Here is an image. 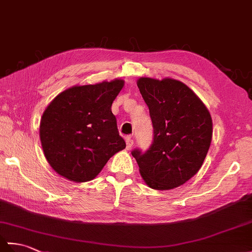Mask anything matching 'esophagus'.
I'll use <instances>...</instances> for the list:
<instances>
[{"instance_id": "obj_1", "label": "esophagus", "mask_w": 252, "mask_h": 252, "mask_svg": "<svg viewBox=\"0 0 252 252\" xmlns=\"http://www.w3.org/2000/svg\"><path fill=\"white\" fill-rule=\"evenodd\" d=\"M126 149H131L132 146H133V143H134V142H133L132 138L129 137V136L126 137Z\"/></svg>"}]
</instances>
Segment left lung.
<instances>
[{
  "instance_id": "obj_1",
  "label": "left lung",
  "mask_w": 252,
  "mask_h": 252,
  "mask_svg": "<svg viewBox=\"0 0 252 252\" xmlns=\"http://www.w3.org/2000/svg\"><path fill=\"white\" fill-rule=\"evenodd\" d=\"M154 137L146 152L132 151L146 184L165 190L184 184L201 168L212 138V120L192 91L174 79L140 78Z\"/></svg>"
}]
</instances>
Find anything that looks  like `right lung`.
Here are the masks:
<instances>
[{"mask_svg": "<svg viewBox=\"0 0 252 252\" xmlns=\"http://www.w3.org/2000/svg\"><path fill=\"white\" fill-rule=\"evenodd\" d=\"M123 80L72 87L47 106L40 123L45 158L73 182L93 180L116 153L126 148L111 104Z\"/></svg>", "mask_w": 252, "mask_h": 252, "instance_id": "1", "label": "right lung"}]
</instances>
